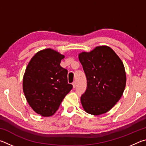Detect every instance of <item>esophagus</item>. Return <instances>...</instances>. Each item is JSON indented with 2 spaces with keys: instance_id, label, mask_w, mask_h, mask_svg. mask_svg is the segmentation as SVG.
Masks as SVG:
<instances>
[{
  "instance_id": "1",
  "label": "esophagus",
  "mask_w": 146,
  "mask_h": 146,
  "mask_svg": "<svg viewBox=\"0 0 146 146\" xmlns=\"http://www.w3.org/2000/svg\"><path fill=\"white\" fill-rule=\"evenodd\" d=\"M73 88H75V87H76V82H74L73 84Z\"/></svg>"
}]
</instances>
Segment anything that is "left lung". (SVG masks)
Here are the masks:
<instances>
[{"mask_svg":"<svg viewBox=\"0 0 146 146\" xmlns=\"http://www.w3.org/2000/svg\"><path fill=\"white\" fill-rule=\"evenodd\" d=\"M88 80L80 102L93 115L108 112L120 99L126 84V73L121 59L108 46H97L78 54Z\"/></svg>","mask_w":146,"mask_h":146,"instance_id":"obj_1","label":"left lung"}]
</instances>
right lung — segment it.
Here are the masks:
<instances>
[{
    "instance_id": "1",
    "label": "right lung",
    "mask_w": 146,
    "mask_h": 146,
    "mask_svg": "<svg viewBox=\"0 0 146 146\" xmlns=\"http://www.w3.org/2000/svg\"><path fill=\"white\" fill-rule=\"evenodd\" d=\"M65 57L47 48L31 58L23 76V91L30 107L42 117H50L73 88L68 83V71L60 64Z\"/></svg>"
}]
</instances>
